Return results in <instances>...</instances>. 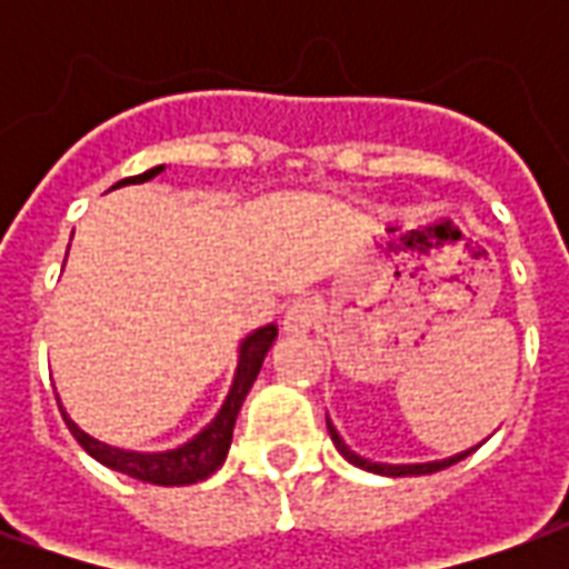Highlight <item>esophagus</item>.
<instances>
[{
  "instance_id": "34e87169",
  "label": "esophagus",
  "mask_w": 569,
  "mask_h": 569,
  "mask_svg": "<svg viewBox=\"0 0 569 569\" xmlns=\"http://www.w3.org/2000/svg\"><path fill=\"white\" fill-rule=\"evenodd\" d=\"M317 313H320V308H317L310 298H298V301H292V305H289V310H286L283 332L286 335H308L310 329L317 326Z\"/></svg>"
}]
</instances>
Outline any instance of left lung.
Here are the masks:
<instances>
[{
  "instance_id": "8db88e82",
  "label": "left lung",
  "mask_w": 569,
  "mask_h": 569,
  "mask_svg": "<svg viewBox=\"0 0 569 569\" xmlns=\"http://www.w3.org/2000/svg\"><path fill=\"white\" fill-rule=\"evenodd\" d=\"M326 427H329V436H332L335 448H338V453L345 457L347 463L359 466V469H366V472H375V476H387V478H406V476H429V472H439V469H448V466L460 463L463 457H469V453L476 451V448H466V451L453 453V457H445V460H429V463H378V460H369V457H362V453H357L350 445H347L345 439H341V432L335 429V423L329 420V415H326Z\"/></svg>"
}]
</instances>
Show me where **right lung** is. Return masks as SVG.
<instances>
[{
    "label": "right lung",
    "mask_w": 569,
    "mask_h": 569,
    "mask_svg": "<svg viewBox=\"0 0 569 569\" xmlns=\"http://www.w3.org/2000/svg\"><path fill=\"white\" fill-rule=\"evenodd\" d=\"M158 173H163V163L151 167V170H146L140 176L121 179L112 188L140 186V182H149ZM273 341H277V326L273 322L261 326V329H252L240 341V347H237L234 381L228 387L222 408L216 411V418L200 429V432H194L191 439L176 445V448H167V451H130V448H118V445H109L103 439H93L91 432H84L76 420L69 418L67 408L60 402V396H57V402H60V411H63V420L72 429V436L79 439L81 448L91 453L93 460H100V463L116 469L121 476L137 478V481H149V485H161V488L194 485V481H203L207 476H212L224 463L228 448H231V436H234V420L240 415V406H243V399H247L252 383L259 378L261 362L268 357Z\"/></svg>",
    "instance_id": "1"
}]
</instances>
